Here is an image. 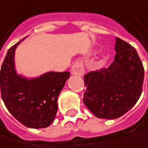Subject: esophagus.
<instances>
[{
  "mask_svg": "<svg viewBox=\"0 0 148 148\" xmlns=\"http://www.w3.org/2000/svg\"><path fill=\"white\" fill-rule=\"evenodd\" d=\"M71 72L73 75H77V76H82L83 73H84V67L82 62L77 61L75 62L73 66H72Z\"/></svg>",
  "mask_w": 148,
  "mask_h": 148,
  "instance_id": "obj_1",
  "label": "esophagus"
}]
</instances>
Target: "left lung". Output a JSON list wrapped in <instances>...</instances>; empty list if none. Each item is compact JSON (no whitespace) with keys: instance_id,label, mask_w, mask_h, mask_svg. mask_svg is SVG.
Here are the masks:
<instances>
[{"instance_id":"1","label":"left lung","mask_w":148,"mask_h":148,"mask_svg":"<svg viewBox=\"0 0 148 148\" xmlns=\"http://www.w3.org/2000/svg\"><path fill=\"white\" fill-rule=\"evenodd\" d=\"M115 51L109 67L89 72L83 78V103L101 119H116L127 113L143 87L144 66L134 47L116 38Z\"/></svg>"}]
</instances>
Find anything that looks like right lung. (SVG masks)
<instances>
[{"label":"right lung","instance_id":"right-lung-1","mask_svg":"<svg viewBox=\"0 0 148 148\" xmlns=\"http://www.w3.org/2000/svg\"><path fill=\"white\" fill-rule=\"evenodd\" d=\"M20 42L9 49L0 72L1 94L9 112L28 128H46L58 112V98L69 72H49L27 80L16 75L14 52Z\"/></svg>","mask_w":148,"mask_h":148}]
</instances>
